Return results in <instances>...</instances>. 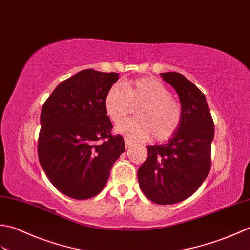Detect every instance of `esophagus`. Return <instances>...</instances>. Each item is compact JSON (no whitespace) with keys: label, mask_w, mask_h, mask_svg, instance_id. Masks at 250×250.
I'll return each mask as SVG.
<instances>
[{"label":"esophagus","mask_w":250,"mask_h":250,"mask_svg":"<svg viewBox=\"0 0 250 250\" xmlns=\"http://www.w3.org/2000/svg\"><path fill=\"white\" fill-rule=\"evenodd\" d=\"M134 145V141L128 139V138H125V146H132Z\"/></svg>","instance_id":"obj_1"}]
</instances>
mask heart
Here are the masks:
<instances>
[{"label": "heart", "instance_id": "b5f03b06", "mask_svg": "<svg viewBox=\"0 0 250 250\" xmlns=\"http://www.w3.org/2000/svg\"><path fill=\"white\" fill-rule=\"evenodd\" d=\"M140 105L137 118L124 121L116 131L132 139H169L180 127L182 106L171 97L170 90L154 78H140L124 84L115 83L104 97V108L114 123L130 114L132 106Z\"/></svg>", "mask_w": 250, "mask_h": 250}]
</instances>
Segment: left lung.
I'll use <instances>...</instances> for the list:
<instances>
[{"mask_svg":"<svg viewBox=\"0 0 250 250\" xmlns=\"http://www.w3.org/2000/svg\"><path fill=\"white\" fill-rule=\"evenodd\" d=\"M161 76L179 96L182 121L165 144L146 146L138 182L150 201L170 205L190 197L209 174L215 128L206 97L191 81L177 72Z\"/></svg>","mask_w":250,"mask_h":250,"instance_id":"obj_1","label":"left lung"}]
</instances>
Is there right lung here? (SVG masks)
<instances>
[{
	"mask_svg": "<svg viewBox=\"0 0 250 250\" xmlns=\"http://www.w3.org/2000/svg\"><path fill=\"white\" fill-rule=\"evenodd\" d=\"M119 74L93 69L60 83L43 104L38 144L40 164L64 195L87 200L101 192L114 162L125 151L112 136L104 97Z\"/></svg>",
	"mask_w": 250,
	"mask_h": 250,
	"instance_id": "right-lung-1",
	"label": "right lung"
}]
</instances>
